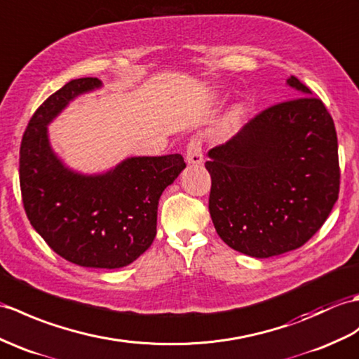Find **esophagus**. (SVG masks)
Here are the masks:
<instances>
[{"instance_id":"esophagus-1","label":"esophagus","mask_w":359,"mask_h":359,"mask_svg":"<svg viewBox=\"0 0 359 359\" xmlns=\"http://www.w3.org/2000/svg\"><path fill=\"white\" fill-rule=\"evenodd\" d=\"M185 159L188 165H202L203 154H202V142L197 137H193L187 145Z\"/></svg>"}]
</instances>
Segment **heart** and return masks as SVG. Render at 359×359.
Instances as JSON below:
<instances>
[{
	"instance_id": "obj_1",
	"label": "heart",
	"mask_w": 359,
	"mask_h": 359,
	"mask_svg": "<svg viewBox=\"0 0 359 359\" xmlns=\"http://www.w3.org/2000/svg\"><path fill=\"white\" fill-rule=\"evenodd\" d=\"M243 114H245V110H243V107H241V105H237V107L232 108V110L228 114L226 121H224V125H223V130H224V133H226V135H229V133H232L237 128V125L240 123L241 118H243Z\"/></svg>"
}]
</instances>
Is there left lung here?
<instances>
[{"mask_svg":"<svg viewBox=\"0 0 359 359\" xmlns=\"http://www.w3.org/2000/svg\"><path fill=\"white\" fill-rule=\"evenodd\" d=\"M298 97L266 108L210 149V214L220 238L255 258L303 246L327 220L339 193L335 123L295 76Z\"/></svg>","mask_w":359,"mask_h":359,"instance_id":"8db88e82","label":"left lung"}]
</instances>
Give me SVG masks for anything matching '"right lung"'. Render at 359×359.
I'll return each mask as SVG.
<instances>
[{"label":"right lung","mask_w":359,"mask_h":359,"mask_svg":"<svg viewBox=\"0 0 359 359\" xmlns=\"http://www.w3.org/2000/svg\"><path fill=\"white\" fill-rule=\"evenodd\" d=\"M99 87L97 78L73 79L32 116L20 149V185L32 226L57 255L84 268L118 269L151 246L159 198L187 163L166 154L128 157L90 176L67 168L47 125L74 97Z\"/></svg>","instance_id":"right-lung-1"}]
</instances>
